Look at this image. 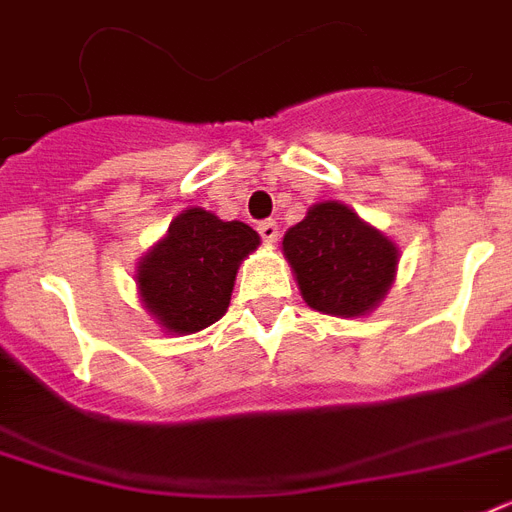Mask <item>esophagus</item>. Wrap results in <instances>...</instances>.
<instances>
[{"instance_id": "esophagus-1", "label": "esophagus", "mask_w": 512, "mask_h": 512, "mask_svg": "<svg viewBox=\"0 0 512 512\" xmlns=\"http://www.w3.org/2000/svg\"><path fill=\"white\" fill-rule=\"evenodd\" d=\"M257 234L263 236V242L273 244L278 239V223L276 220H260L257 223Z\"/></svg>"}]
</instances>
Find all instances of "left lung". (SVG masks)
<instances>
[{
  "instance_id": "1",
  "label": "left lung",
  "mask_w": 512,
  "mask_h": 512,
  "mask_svg": "<svg viewBox=\"0 0 512 512\" xmlns=\"http://www.w3.org/2000/svg\"><path fill=\"white\" fill-rule=\"evenodd\" d=\"M299 292L318 313L363 315L384 297L397 247L339 202L315 205L284 236Z\"/></svg>"
}]
</instances>
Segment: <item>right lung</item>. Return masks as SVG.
Wrapping results in <instances>:
<instances>
[{
  "instance_id": "add662e5",
  "label": "right lung",
  "mask_w": 512,
  "mask_h": 512,
  "mask_svg": "<svg viewBox=\"0 0 512 512\" xmlns=\"http://www.w3.org/2000/svg\"><path fill=\"white\" fill-rule=\"evenodd\" d=\"M257 231L239 220H218L191 207L139 265V292L168 331L194 334L226 313L236 270L257 249Z\"/></svg>"
}]
</instances>
